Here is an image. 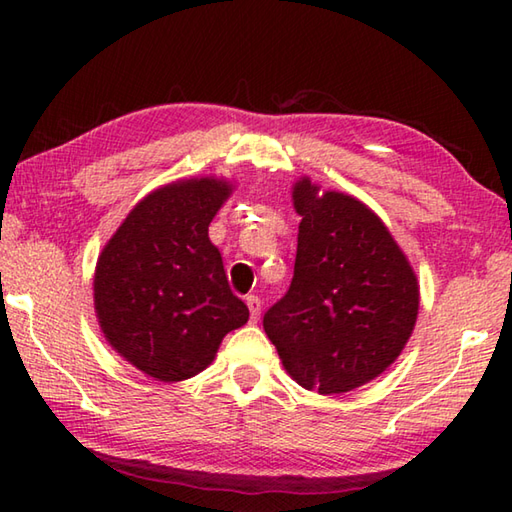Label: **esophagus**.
Here are the masks:
<instances>
[{"label":"esophagus","mask_w":512,"mask_h":512,"mask_svg":"<svg viewBox=\"0 0 512 512\" xmlns=\"http://www.w3.org/2000/svg\"><path fill=\"white\" fill-rule=\"evenodd\" d=\"M246 305H248V311H250V320H253V323H257L259 314H262V300H259L257 296H248L246 298Z\"/></svg>","instance_id":"obj_1"}]
</instances>
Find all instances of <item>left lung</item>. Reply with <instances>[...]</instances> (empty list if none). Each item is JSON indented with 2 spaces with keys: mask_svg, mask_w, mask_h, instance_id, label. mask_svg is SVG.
<instances>
[{
  "mask_svg": "<svg viewBox=\"0 0 512 512\" xmlns=\"http://www.w3.org/2000/svg\"><path fill=\"white\" fill-rule=\"evenodd\" d=\"M291 201L300 216L296 266L287 296L264 314V332L296 384L341 395L402 354L418 320V275L359 198L302 176Z\"/></svg>",
  "mask_w": 512,
  "mask_h": 512,
  "instance_id": "8db88e82",
  "label": "left lung"
}]
</instances>
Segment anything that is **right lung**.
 Returning <instances> with one entry per match:
<instances>
[{"instance_id":"obj_1","label":"right lung","mask_w":512,"mask_h":512,"mask_svg":"<svg viewBox=\"0 0 512 512\" xmlns=\"http://www.w3.org/2000/svg\"><path fill=\"white\" fill-rule=\"evenodd\" d=\"M235 192L228 178H180L146 194L99 253L94 314L110 348L164 384L203 372L248 323L207 230Z\"/></svg>"}]
</instances>
